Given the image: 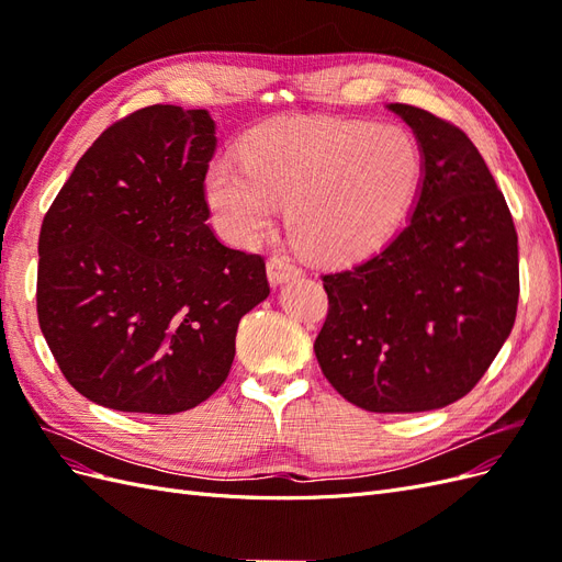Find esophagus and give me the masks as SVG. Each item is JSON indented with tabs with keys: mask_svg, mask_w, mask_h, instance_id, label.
<instances>
[{
	"mask_svg": "<svg viewBox=\"0 0 562 562\" xmlns=\"http://www.w3.org/2000/svg\"><path fill=\"white\" fill-rule=\"evenodd\" d=\"M267 277H269V281L271 283H283V281H288V279H295V277H300V267L293 262V260H288V258H271L269 262H267Z\"/></svg>",
	"mask_w": 562,
	"mask_h": 562,
	"instance_id": "esophagus-1",
	"label": "esophagus"
}]
</instances>
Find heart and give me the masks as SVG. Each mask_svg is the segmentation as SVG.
I'll list each match as a JSON object with an SVG mask.
<instances>
[{"mask_svg":"<svg viewBox=\"0 0 562 562\" xmlns=\"http://www.w3.org/2000/svg\"><path fill=\"white\" fill-rule=\"evenodd\" d=\"M422 173L413 135L363 119H283L252 135L244 161L220 157L206 196L220 229L260 241L288 206V232L321 262L378 250L411 209Z\"/></svg>","mask_w":562,"mask_h":562,"instance_id":"1","label":"heart"}]
</instances>
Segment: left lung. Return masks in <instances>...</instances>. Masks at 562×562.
I'll return each mask as SVG.
<instances>
[{"instance_id": "1", "label": "left lung", "mask_w": 562, "mask_h": 562, "mask_svg": "<svg viewBox=\"0 0 562 562\" xmlns=\"http://www.w3.org/2000/svg\"><path fill=\"white\" fill-rule=\"evenodd\" d=\"M413 128L422 178L403 229L372 258L323 274L314 342L339 396L370 413L446 407L479 384L518 310V234L462 128L391 103Z\"/></svg>"}]
</instances>
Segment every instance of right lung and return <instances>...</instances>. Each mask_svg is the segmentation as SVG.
I'll use <instances>...</instances> for the list:
<instances>
[{"label": "right lung", "mask_w": 562, "mask_h": 562, "mask_svg": "<svg viewBox=\"0 0 562 562\" xmlns=\"http://www.w3.org/2000/svg\"><path fill=\"white\" fill-rule=\"evenodd\" d=\"M206 110L149 105L83 151L40 232L37 316L81 396L176 415L229 375L236 328L269 295L260 255L206 225Z\"/></svg>", "instance_id": "1"}]
</instances>
